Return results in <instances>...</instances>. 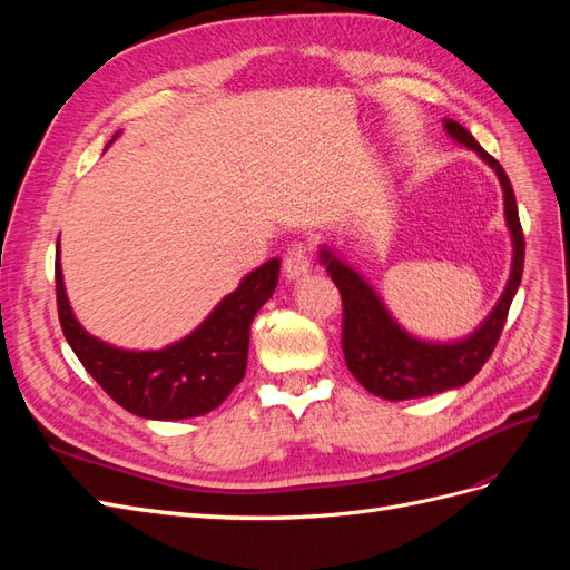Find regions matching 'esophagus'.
I'll use <instances>...</instances> for the list:
<instances>
[{
    "label": "esophagus",
    "mask_w": 570,
    "mask_h": 570,
    "mask_svg": "<svg viewBox=\"0 0 570 570\" xmlns=\"http://www.w3.org/2000/svg\"><path fill=\"white\" fill-rule=\"evenodd\" d=\"M312 268V247L306 243H295L289 245L283 258V273L287 281H297L302 275Z\"/></svg>",
    "instance_id": "obj_1"
}]
</instances>
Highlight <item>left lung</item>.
I'll use <instances>...</instances> for the list:
<instances>
[{"mask_svg": "<svg viewBox=\"0 0 570 570\" xmlns=\"http://www.w3.org/2000/svg\"><path fill=\"white\" fill-rule=\"evenodd\" d=\"M444 128L456 142L475 149L497 170L499 183L504 187V212L513 237V266L504 295L488 321L469 340L456 344L419 342L390 318L381 299L375 297L364 278H358V273L337 262L325 249L321 252V262L342 297V352L347 368L371 394L390 402L430 396L461 387L475 377L502 337L513 295L523 275L525 237L509 176L492 154L482 149L475 137L456 120H444Z\"/></svg>", "mask_w": 570, "mask_h": 570, "instance_id": "obj_1", "label": "left lung"}]
</instances>
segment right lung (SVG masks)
I'll use <instances>...</instances> for the list:
<instances>
[{
    "label": "right lung",
    "instance_id": "add662e5",
    "mask_svg": "<svg viewBox=\"0 0 570 570\" xmlns=\"http://www.w3.org/2000/svg\"><path fill=\"white\" fill-rule=\"evenodd\" d=\"M281 258L252 271L193 335L159 352H126L88 335L68 306L57 243V308L63 337L97 385L135 416L183 421L226 402L247 371L249 327L278 285Z\"/></svg>",
    "mask_w": 570,
    "mask_h": 570
}]
</instances>
